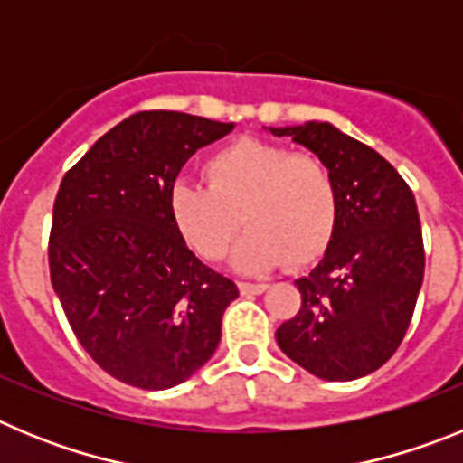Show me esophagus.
I'll list each match as a JSON object with an SVG mask.
<instances>
[{
    "label": "esophagus",
    "instance_id": "esophagus-1",
    "mask_svg": "<svg viewBox=\"0 0 463 463\" xmlns=\"http://www.w3.org/2000/svg\"><path fill=\"white\" fill-rule=\"evenodd\" d=\"M239 289L243 297H252V294L267 292V285L264 282H239Z\"/></svg>",
    "mask_w": 463,
    "mask_h": 463
}]
</instances>
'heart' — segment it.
Instances as JSON below:
<instances>
[{
    "instance_id": "1",
    "label": "heart",
    "mask_w": 463,
    "mask_h": 463,
    "mask_svg": "<svg viewBox=\"0 0 463 463\" xmlns=\"http://www.w3.org/2000/svg\"><path fill=\"white\" fill-rule=\"evenodd\" d=\"M206 185L187 178L166 194L171 222L192 250L222 260L245 224L236 250L243 271H267L282 260L306 267L326 250L338 220V194L329 169L308 153L239 138L203 165Z\"/></svg>"
}]
</instances>
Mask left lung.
<instances>
[{
    "mask_svg": "<svg viewBox=\"0 0 463 463\" xmlns=\"http://www.w3.org/2000/svg\"><path fill=\"white\" fill-rule=\"evenodd\" d=\"M317 155L338 194L325 257L294 280L301 308L276 331L280 350L322 380H357L401 345L424 280V243L411 187L399 171L331 122L269 127Z\"/></svg>",
    "mask_w": 463,
    "mask_h": 463,
    "instance_id": "8db88e82",
    "label": "left lung"
}]
</instances>
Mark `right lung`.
Here are the masks:
<instances>
[{"label": "right lung", "mask_w": 463, "mask_h": 463, "mask_svg": "<svg viewBox=\"0 0 463 463\" xmlns=\"http://www.w3.org/2000/svg\"><path fill=\"white\" fill-rule=\"evenodd\" d=\"M232 129L178 110L134 113L60 183L52 289L85 353L122 383L169 390L218 347L239 288L187 248L166 194L187 159Z\"/></svg>", "instance_id": "add662e5"}]
</instances>
